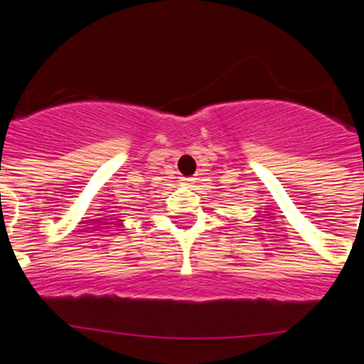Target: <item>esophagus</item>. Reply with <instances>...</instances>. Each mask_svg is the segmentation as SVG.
Masks as SVG:
<instances>
[{
	"instance_id": "34e87169",
	"label": "esophagus",
	"mask_w": 364,
	"mask_h": 364,
	"mask_svg": "<svg viewBox=\"0 0 364 364\" xmlns=\"http://www.w3.org/2000/svg\"><path fill=\"white\" fill-rule=\"evenodd\" d=\"M195 179L196 178H181V183L185 186H193L195 185Z\"/></svg>"
}]
</instances>
